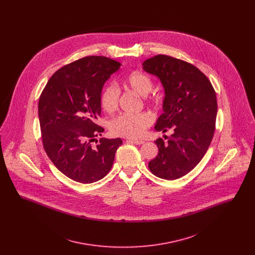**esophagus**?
Returning a JSON list of instances; mask_svg holds the SVG:
<instances>
[{
    "instance_id": "esophagus-1",
    "label": "esophagus",
    "mask_w": 255,
    "mask_h": 255,
    "mask_svg": "<svg viewBox=\"0 0 255 255\" xmlns=\"http://www.w3.org/2000/svg\"><path fill=\"white\" fill-rule=\"evenodd\" d=\"M127 141L132 142V143H134V144H136V145H141V144H143V143H144V141H143V140H137V139H128Z\"/></svg>"
}]
</instances>
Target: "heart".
<instances>
[{"instance_id":"heart-1","label":"heart","mask_w":255,"mask_h":255,"mask_svg":"<svg viewBox=\"0 0 255 255\" xmlns=\"http://www.w3.org/2000/svg\"><path fill=\"white\" fill-rule=\"evenodd\" d=\"M122 85L132 90L139 96L144 97L148 95L152 88V78L144 73L133 72L125 76L122 80ZM120 100V93L115 86L105 87L101 95V106L108 113H112L118 109ZM153 102H158V97L150 98ZM152 123V117L148 113H139L135 115L123 114L120 115L109 122L110 131L115 135L124 137H138L140 136L147 127Z\"/></svg>"}]
</instances>
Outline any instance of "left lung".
<instances>
[{"instance_id":"obj_1","label":"left lung","mask_w":255,"mask_h":255,"mask_svg":"<svg viewBox=\"0 0 255 255\" xmlns=\"http://www.w3.org/2000/svg\"><path fill=\"white\" fill-rule=\"evenodd\" d=\"M146 73L156 75L164 89L163 113L155 130L173 133L167 142L158 138V156L149 169L158 178L176 180L189 173L204 158L212 140L217 116L216 93L195 66L158 54L142 63Z\"/></svg>"}]
</instances>
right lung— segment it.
Segmentation results:
<instances>
[{
	"instance_id": "add662e5",
	"label": "right lung",
	"mask_w": 255,
	"mask_h": 255,
	"mask_svg": "<svg viewBox=\"0 0 255 255\" xmlns=\"http://www.w3.org/2000/svg\"><path fill=\"white\" fill-rule=\"evenodd\" d=\"M104 56H87L64 66L49 78L38 103L44 149L52 163L75 182L92 183L112 168L122 140L102 137L96 124L101 115V93L105 82L121 68Z\"/></svg>"
}]
</instances>
